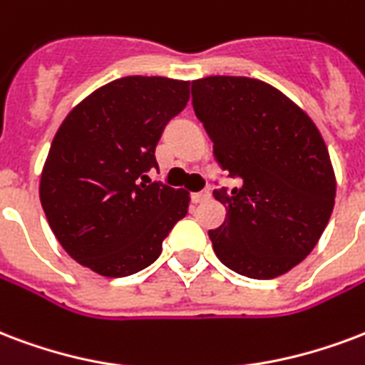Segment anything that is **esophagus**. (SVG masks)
Segmentation results:
<instances>
[{"instance_id":"obj_1","label":"esophagus","mask_w":365,"mask_h":365,"mask_svg":"<svg viewBox=\"0 0 365 365\" xmlns=\"http://www.w3.org/2000/svg\"><path fill=\"white\" fill-rule=\"evenodd\" d=\"M210 198H212L210 190H205V192H194L192 194L194 204H202V202H205V200H210Z\"/></svg>"}]
</instances>
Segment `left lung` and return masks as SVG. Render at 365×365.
Masks as SVG:
<instances>
[{
  "label": "left lung",
  "mask_w": 365,
  "mask_h": 365,
  "mask_svg": "<svg viewBox=\"0 0 365 365\" xmlns=\"http://www.w3.org/2000/svg\"><path fill=\"white\" fill-rule=\"evenodd\" d=\"M192 108L221 167L240 179L213 192L227 207L210 231L215 256L250 279L284 275L316 248L335 205L322 133L281 90L248 76L194 81Z\"/></svg>",
  "instance_id": "1"
}]
</instances>
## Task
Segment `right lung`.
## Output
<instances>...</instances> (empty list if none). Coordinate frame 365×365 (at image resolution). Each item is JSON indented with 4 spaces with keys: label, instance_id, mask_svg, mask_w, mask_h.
I'll list each match as a JSON object with an SVG mask.
<instances>
[{
    "label": "right lung",
    "instance_id": "obj_1",
    "mask_svg": "<svg viewBox=\"0 0 365 365\" xmlns=\"http://www.w3.org/2000/svg\"><path fill=\"white\" fill-rule=\"evenodd\" d=\"M190 82L123 76L94 90L57 128L40 177L51 231L75 262L103 277L153 264L190 194L146 180L171 117L185 109Z\"/></svg>",
    "mask_w": 365,
    "mask_h": 365
}]
</instances>
